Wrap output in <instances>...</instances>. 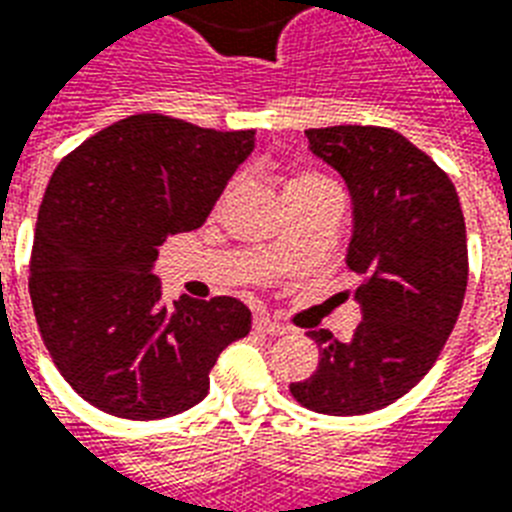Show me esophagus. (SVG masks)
<instances>
[{
  "mask_svg": "<svg viewBox=\"0 0 512 512\" xmlns=\"http://www.w3.org/2000/svg\"><path fill=\"white\" fill-rule=\"evenodd\" d=\"M255 330H257V333H265V335H284V333H287V327H284L282 322H276V319L268 317V314H257Z\"/></svg>",
  "mask_w": 512,
  "mask_h": 512,
  "instance_id": "34e87169",
  "label": "esophagus"
}]
</instances>
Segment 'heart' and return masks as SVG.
<instances>
[{
    "instance_id": "1",
    "label": "heart",
    "mask_w": 512,
    "mask_h": 512,
    "mask_svg": "<svg viewBox=\"0 0 512 512\" xmlns=\"http://www.w3.org/2000/svg\"><path fill=\"white\" fill-rule=\"evenodd\" d=\"M322 185H330V182H327L325 177H319V174H311V171H308V174H300V177L292 179L290 185H287V193H292V190H308V187H322Z\"/></svg>"
}]
</instances>
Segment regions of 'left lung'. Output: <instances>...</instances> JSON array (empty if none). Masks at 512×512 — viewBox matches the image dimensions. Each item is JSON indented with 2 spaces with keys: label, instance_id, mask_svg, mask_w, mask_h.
<instances>
[{
  "label": "left lung",
  "instance_id": "8db88e82",
  "mask_svg": "<svg viewBox=\"0 0 512 512\" xmlns=\"http://www.w3.org/2000/svg\"><path fill=\"white\" fill-rule=\"evenodd\" d=\"M306 136L354 201L346 268L362 276V322L349 341L311 330L319 365L290 392L308 411L362 416L411 392L446 346L470 271L464 214L446 171L392 128H308Z\"/></svg>",
  "mask_w": 512,
  "mask_h": 512
}]
</instances>
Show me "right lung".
I'll return each mask as SVG.
<instances>
[{
  "instance_id": "obj_1",
  "label": "right lung",
  "mask_w": 512,
  "mask_h": 512,
  "mask_svg": "<svg viewBox=\"0 0 512 512\" xmlns=\"http://www.w3.org/2000/svg\"><path fill=\"white\" fill-rule=\"evenodd\" d=\"M255 131L144 112L58 163L37 214L29 295L50 360L117 419H169L201 403L209 370L252 327L236 298L163 300L152 273L166 236L204 225Z\"/></svg>"
}]
</instances>
